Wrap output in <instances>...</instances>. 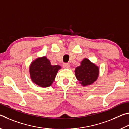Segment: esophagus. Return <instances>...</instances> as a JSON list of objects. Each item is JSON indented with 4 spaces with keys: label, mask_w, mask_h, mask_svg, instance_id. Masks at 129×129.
Returning a JSON list of instances; mask_svg holds the SVG:
<instances>
[{
    "label": "esophagus",
    "mask_w": 129,
    "mask_h": 129,
    "mask_svg": "<svg viewBox=\"0 0 129 129\" xmlns=\"http://www.w3.org/2000/svg\"><path fill=\"white\" fill-rule=\"evenodd\" d=\"M63 67H64V68H69L70 67V65L69 64H68V63H64V64H63Z\"/></svg>",
    "instance_id": "1"
}]
</instances>
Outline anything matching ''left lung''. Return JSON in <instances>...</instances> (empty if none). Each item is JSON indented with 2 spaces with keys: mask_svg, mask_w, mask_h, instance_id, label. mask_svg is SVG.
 <instances>
[{
  "mask_svg": "<svg viewBox=\"0 0 129 129\" xmlns=\"http://www.w3.org/2000/svg\"><path fill=\"white\" fill-rule=\"evenodd\" d=\"M99 74V67L87 58H84L80 66L76 68L75 70L76 78L83 86L92 84L97 79Z\"/></svg>",
  "mask_w": 129,
  "mask_h": 129,
  "instance_id": "obj_1",
  "label": "left lung"
}]
</instances>
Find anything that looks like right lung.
Returning a JSON list of instances; mask_svg holds the SVG:
<instances>
[{
	"label": "right lung",
	"instance_id": "right-lung-1",
	"mask_svg": "<svg viewBox=\"0 0 129 129\" xmlns=\"http://www.w3.org/2000/svg\"><path fill=\"white\" fill-rule=\"evenodd\" d=\"M60 69V65H52L46 57L38 58L30 65V78L38 85L46 88L51 85Z\"/></svg>",
	"mask_w": 129,
	"mask_h": 129
}]
</instances>
